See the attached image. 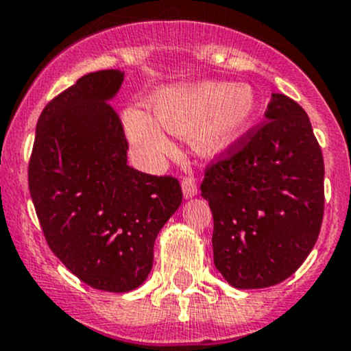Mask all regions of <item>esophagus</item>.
<instances>
[{
	"instance_id": "1",
	"label": "esophagus",
	"mask_w": 351,
	"mask_h": 351,
	"mask_svg": "<svg viewBox=\"0 0 351 351\" xmlns=\"http://www.w3.org/2000/svg\"><path fill=\"white\" fill-rule=\"evenodd\" d=\"M182 188H183V195H185L186 198H191L197 195V183H195L193 176H183Z\"/></svg>"
}]
</instances>
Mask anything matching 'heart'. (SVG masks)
<instances>
[{"label":"heart","instance_id":"1","mask_svg":"<svg viewBox=\"0 0 351 351\" xmlns=\"http://www.w3.org/2000/svg\"><path fill=\"white\" fill-rule=\"evenodd\" d=\"M149 114L131 109L126 129L132 145L149 163H158L173 149L165 131L185 134L197 126V141L206 151H217L237 141L252 124L256 99L245 84H202L163 92Z\"/></svg>","mask_w":351,"mask_h":351}]
</instances>
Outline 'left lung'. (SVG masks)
I'll return each mask as SVG.
<instances>
[{
    "label": "left lung",
    "instance_id": "8db88e82",
    "mask_svg": "<svg viewBox=\"0 0 351 351\" xmlns=\"http://www.w3.org/2000/svg\"><path fill=\"white\" fill-rule=\"evenodd\" d=\"M324 163L308 114L272 94L265 119L206 165L202 197L213 215V263L228 284L282 282L318 241Z\"/></svg>",
    "mask_w": 351,
    "mask_h": 351
}]
</instances>
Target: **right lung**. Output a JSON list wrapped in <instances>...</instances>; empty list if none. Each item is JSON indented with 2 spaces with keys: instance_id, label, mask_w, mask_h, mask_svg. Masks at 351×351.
I'll list each match as a JSON object with an SVG mask.
<instances>
[{
  "instance_id": "add662e5",
  "label": "right lung",
  "mask_w": 351,
  "mask_h": 351,
  "mask_svg": "<svg viewBox=\"0 0 351 351\" xmlns=\"http://www.w3.org/2000/svg\"><path fill=\"white\" fill-rule=\"evenodd\" d=\"M119 70L80 77L36 124L28 185L51 252L82 282L128 293L146 281L154 241L182 204L175 176L128 165L129 143L110 106Z\"/></svg>"
}]
</instances>
